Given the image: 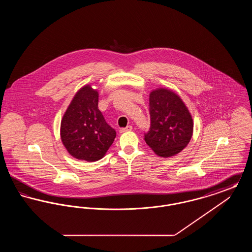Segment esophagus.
Masks as SVG:
<instances>
[{"label":"esophagus","instance_id":"1","mask_svg":"<svg viewBox=\"0 0 252 252\" xmlns=\"http://www.w3.org/2000/svg\"><path fill=\"white\" fill-rule=\"evenodd\" d=\"M132 126H127L126 127H124V128H121V133H125V132L131 131Z\"/></svg>","mask_w":252,"mask_h":252}]
</instances>
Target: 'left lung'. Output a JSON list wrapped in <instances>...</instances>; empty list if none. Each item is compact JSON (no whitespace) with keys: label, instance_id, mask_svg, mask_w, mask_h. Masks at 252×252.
Listing matches in <instances>:
<instances>
[{"label":"left lung","instance_id":"1","mask_svg":"<svg viewBox=\"0 0 252 252\" xmlns=\"http://www.w3.org/2000/svg\"><path fill=\"white\" fill-rule=\"evenodd\" d=\"M151 125L144 141L158 156L169 158L181 152L193 132L192 115L179 94L166 88L149 94Z\"/></svg>","mask_w":252,"mask_h":252}]
</instances>
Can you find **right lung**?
Masks as SVG:
<instances>
[{
  "instance_id": "add662e5",
  "label": "right lung",
  "mask_w": 252,
  "mask_h": 252,
  "mask_svg": "<svg viewBox=\"0 0 252 252\" xmlns=\"http://www.w3.org/2000/svg\"><path fill=\"white\" fill-rule=\"evenodd\" d=\"M98 97L97 90L85 85L74 94L61 119L62 144L79 160L101 159L116 137L98 108Z\"/></svg>"
}]
</instances>
